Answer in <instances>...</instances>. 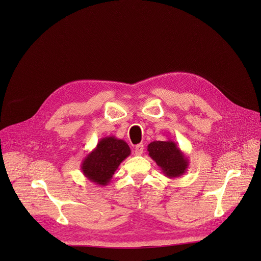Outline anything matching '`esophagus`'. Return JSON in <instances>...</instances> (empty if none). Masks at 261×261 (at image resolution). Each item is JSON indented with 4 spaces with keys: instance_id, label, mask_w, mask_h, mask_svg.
Wrapping results in <instances>:
<instances>
[{
    "instance_id": "1",
    "label": "esophagus",
    "mask_w": 261,
    "mask_h": 261,
    "mask_svg": "<svg viewBox=\"0 0 261 261\" xmlns=\"http://www.w3.org/2000/svg\"><path fill=\"white\" fill-rule=\"evenodd\" d=\"M144 151V145L143 144H138L135 146V154L136 155H141Z\"/></svg>"
}]
</instances>
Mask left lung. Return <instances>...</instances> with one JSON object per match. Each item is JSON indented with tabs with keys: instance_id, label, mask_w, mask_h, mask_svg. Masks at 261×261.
Wrapping results in <instances>:
<instances>
[{
	"instance_id": "left-lung-1",
	"label": "left lung",
	"mask_w": 261,
	"mask_h": 261,
	"mask_svg": "<svg viewBox=\"0 0 261 261\" xmlns=\"http://www.w3.org/2000/svg\"><path fill=\"white\" fill-rule=\"evenodd\" d=\"M149 156L169 179L182 176L188 169L189 160L173 141H154L147 147Z\"/></svg>"
}]
</instances>
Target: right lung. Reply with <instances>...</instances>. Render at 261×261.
<instances>
[{"instance_id": "1", "label": "right lung", "mask_w": 261, "mask_h": 261, "mask_svg": "<svg viewBox=\"0 0 261 261\" xmlns=\"http://www.w3.org/2000/svg\"><path fill=\"white\" fill-rule=\"evenodd\" d=\"M131 153L129 145L115 136H106L99 140L92 151L82 160L81 171L90 182L107 186L114 172Z\"/></svg>"}]
</instances>
